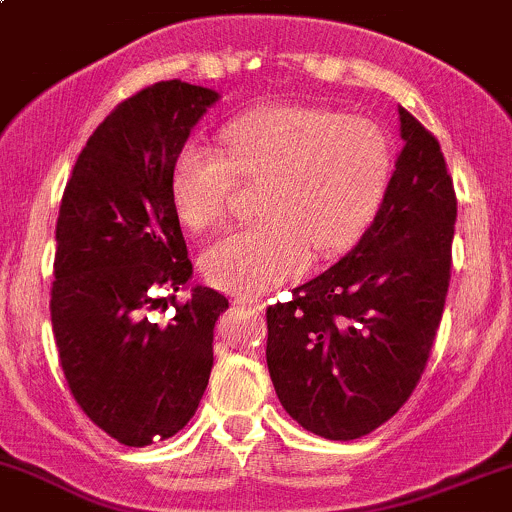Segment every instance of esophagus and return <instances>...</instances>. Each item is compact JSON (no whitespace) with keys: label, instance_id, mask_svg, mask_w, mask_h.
I'll return each mask as SVG.
<instances>
[{"label":"esophagus","instance_id":"34e87169","mask_svg":"<svg viewBox=\"0 0 512 512\" xmlns=\"http://www.w3.org/2000/svg\"><path fill=\"white\" fill-rule=\"evenodd\" d=\"M238 303L245 308H252V311H262V308H265V303H262L260 299H255V296H240Z\"/></svg>","mask_w":512,"mask_h":512}]
</instances>
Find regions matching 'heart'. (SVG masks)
<instances>
[{
    "label": "heart",
    "mask_w": 512,
    "mask_h": 512,
    "mask_svg": "<svg viewBox=\"0 0 512 512\" xmlns=\"http://www.w3.org/2000/svg\"><path fill=\"white\" fill-rule=\"evenodd\" d=\"M228 150L187 143L172 170L179 218L216 223L240 177L265 179L262 221L230 228L201 255L211 284L255 296L299 277L311 260L345 252L379 216L393 179L386 133L318 106H265L226 128Z\"/></svg>",
    "instance_id": "obj_1"
}]
</instances>
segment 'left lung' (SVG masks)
Listing matches in <instances>:
<instances>
[{
	"instance_id": "left-lung-1",
	"label": "left lung",
	"mask_w": 512,
	"mask_h": 512,
	"mask_svg": "<svg viewBox=\"0 0 512 512\" xmlns=\"http://www.w3.org/2000/svg\"><path fill=\"white\" fill-rule=\"evenodd\" d=\"M403 150L359 243L267 308V367L284 411L325 440H357L408 401L440 328L457 196L440 143L398 106Z\"/></svg>"
}]
</instances>
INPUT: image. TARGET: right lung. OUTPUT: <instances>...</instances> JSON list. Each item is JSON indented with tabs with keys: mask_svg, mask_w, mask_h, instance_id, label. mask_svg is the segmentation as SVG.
I'll return each instance as SVG.
<instances>
[{
	"mask_svg": "<svg viewBox=\"0 0 512 512\" xmlns=\"http://www.w3.org/2000/svg\"><path fill=\"white\" fill-rule=\"evenodd\" d=\"M218 92L170 80L121 101L72 167L58 226L50 320L72 396L128 447L177 435L213 367V325L228 299L192 286L172 170ZM170 293L175 316L157 321Z\"/></svg>",
	"mask_w": 512,
	"mask_h": 512,
	"instance_id": "add662e5",
	"label": "right lung"
}]
</instances>
